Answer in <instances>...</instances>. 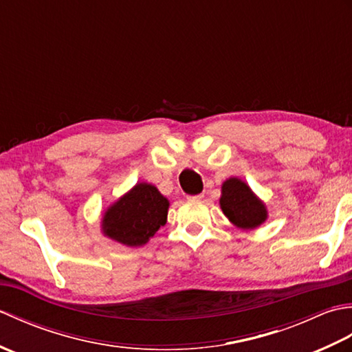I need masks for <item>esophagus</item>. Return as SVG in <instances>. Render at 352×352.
Wrapping results in <instances>:
<instances>
[{
  "mask_svg": "<svg viewBox=\"0 0 352 352\" xmlns=\"http://www.w3.org/2000/svg\"><path fill=\"white\" fill-rule=\"evenodd\" d=\"M203 198H204L203 193H198V195H189V197H188L189 201H201Z\"/></svg>",
  "mask_w": 352,
  "mask_h": 352,
  "instance_id": "34e87169",
  "label": "esophagus"
}]
</instances>
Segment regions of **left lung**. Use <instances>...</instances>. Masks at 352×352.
<instances>
[{
    "instance_id": "obj_1",
    "label": "left lung",
    "mask_w": 352,
    "mask_h": 352,
    "mask_svg": "<svg viewBox=\"0 0 352 352\" xmlns=\"http://www.w3.org/2000/svg\"><path fill=\"white\" fill-rule=\"evenodd\" d=\"M219 204L222 212L237 228L254 230L266 221L267 210L265 203L241 178L231 177L223 182Z\"/></svg>"
}]
</instances>
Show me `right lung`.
Segmentation results:
<instances>
[{
  "label": "right lung",
  "instance_id": "right-lung-1",
  "mask_svg": "<svg viewBox=\"0 0 352 352\" xmlns=\"http://www.w3.org/2000/svg\"><path fill=\"white\" fill-rule=\"evenodd\" d=\"M168 208L155 186L138 183L104 213L102 233L125 246H142L166 223Z\"/></svg>",
  "mask_w": 352,
  "mask_h": 352
}]
</instances>
